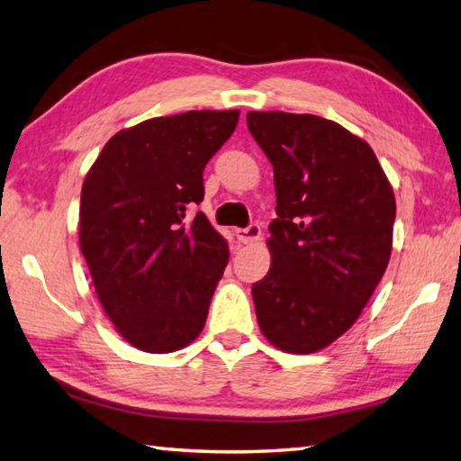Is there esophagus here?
I'll use <instances>...</instances> for the list:
<instances>
[{"mask_svg": "<svg viewBox=\"0 0 461 461\" xmlns=\"http://www.w3.org/2000/svg\"><path fill=\"white\" fill-rule=\"evenodd\" d=\"M235 235L239 239V243H243V245L257 243V240L261 239V226L257 224V222H253V224H249L247 229H237Z\"/></svg>", "mask_w": 461, "mask_h": 461, "instance_id": "34e87169", "label": "esophagus"}]
</instances>
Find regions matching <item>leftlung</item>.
<instances>
[{
  "label": "left lung",
  "mask_w": 461,
  "mask_h": 461,
  "mask_svg": "<svg viewBox=\"0 0 461 461\" xmlns=\"http://www.w3.org/2000/svg\"><path fill=\"white\" fill-rule=\"evenodd\" d=\"M273 166L271 267L253 284L257 321L276 348L312 354L365 310L393 249L397 204L370 145L318 115L249 111Z\"/></svg>",
  "instance_id": "left-lung-1"
}]
</instances>
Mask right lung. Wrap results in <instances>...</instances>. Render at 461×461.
<instances>
[{"label":"right lung","mask_w":461,"mask_h":461,"mask_svg":"<svg viewBox=\"0 0 461 461\" xmlns=\"http://www.w3.org/2000/svg\"><path fill=\"white\" fill-rule=\"evenodd\" d=\"M237 123V109L148 119L113 135L85 177L80 251L107 318L143 352L182 350L206 324L229 245L185 212Z\"/></svg>","instance_id":"1"}]
</instances>
